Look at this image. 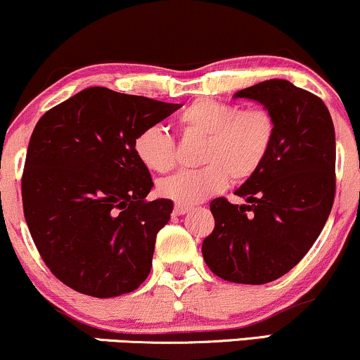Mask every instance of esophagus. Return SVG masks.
Here are the masks:
<instances>
[{
	"label": "esophagus",
	"instance_id": "34e87169",
	"mask_svg": "<svg viewBox=\"0 0 360 360\" xmlns=\"http://www.w3.org/2000/svg\"><path fill=\"white\" fill-rule=\"evenodd\" d=\"M189 212V206L186 205H176L174 206V214H177V217H181V214H186Z\"/></svg>",
	"mask_w": 360,
	"mask_h": 360
}]
</instances>
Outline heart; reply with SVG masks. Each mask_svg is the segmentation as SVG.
<instances>
[{
    "label": "heart",
    "mask_w": 360,
    "mask_h": 360,
    "mask_svg": "<svg viewBox=\"0 0 360 360\" xmlns=\"http://www.w3.org/2000/svg\"><path fill=\"white\" fill-rule=\"evenodd\" d=\"M181 131L203 139L198 160L200 169L179 171L157 184L160 196L179 205H196L220 193L229 183H242L266 162L276 135L269 110L247 108L210 98L193 101L181 111ZM135 155L152 172H167L176 164L174 139L166 128H143L134 140Z\"/></svg>",
    "instance_id": "heart-1"
}]
</instances>
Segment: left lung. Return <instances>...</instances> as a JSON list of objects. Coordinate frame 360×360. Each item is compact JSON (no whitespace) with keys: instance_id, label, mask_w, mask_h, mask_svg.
I'll list each match as a JSON object with an SVG mask.
<instances>
[{"instance_id":"left-lung-1","label":"left lung","mask_w":360,"mask_h":360,"mask_svg":"<svg viewBox=\"0 0 360 360\" xmlns=\"http://www.w3.org/2000/svg\"><path fill=\"white\" fill-rule=\"evenodd\" d=\"M247 98L271 111L276 122L264 166L235 194L210 203L213 232L203 259L218 278L238 284H266L291 271L323 230L335 198V128L320 98L286 79L250 86Z\"/></svg>"}]
</instances>
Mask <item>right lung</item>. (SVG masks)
<instances>
[{
  "instance_id": "1",
  "label": "right lung",
  "mask_w": 360,
  "mask_h": 360,
  "mask_svg": "<svg viewBox=\"0 0 360 360\" xmlns=\"http://www.w3.org/2000/svg\"><path fill=\"white\" fill-rule=\"evenodd\" d=\"M179 108L94 86L39 120L22 177L23 213L37 250L65 286L115 298L147 279L172 201L146 200L154 183L134 140Z\"/></svg>"
}]
</instances>
